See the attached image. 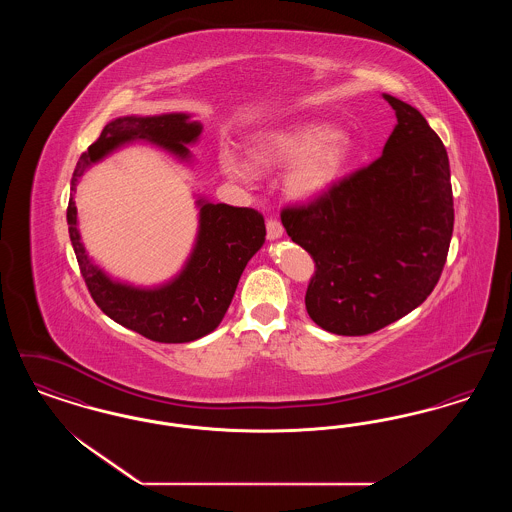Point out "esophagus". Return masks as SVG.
Returning <instances> with one entry per match:
<instances>
[{"mask_svg": "<svg viewBox=\"0 0 512 512\" xmlns=\"http://www.w3.org/2000/svg\"><path fill=\"white\" fill-rule=\"evenodd\" d=\"M284 234V226L280 224V220H267V236L268 240H278Z\"/></svg>", "mask_w": 512, "mask_h": 512, "instance_id": "obj_1", "label": "esophagus"}]
</instances>
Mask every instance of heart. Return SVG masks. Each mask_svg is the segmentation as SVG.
I'll return each mask as SVG.
<instances>
[{
    "mask_svg": "<svg viewBox=\"0 0 512 512\" xmlns=\"http://www.w3.org/2000/svg\"><path fill=\"white\" fill-rule=\"evenodd\" d=\"M353 151V142L330 124L309 122L270 134L253 147L251 155L261 167L295 163L288 174V190L295 197L311 199L324 194L340 178ZM220 169L238 182L255 178L251 165L232 151H222Z\"/></svg>",
    "mask_w": 512,
    "mask_h": 512,
    "instance_id": "obj_1",
    "label": "heart"
}]
</instances>
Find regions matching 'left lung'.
I'll list each match as a JSON object with an SVG mask.
<instances>
[{"mask_svg": "<svg viewBox=\"0 0 512 512\" xmlns=\"http://www.w3.org/2000/svg\"><path fill=\"white\" fill-rule=\"evenodd\" d=\"M384 98L397 117L384 153L280 215L315 261L307 313L338 336L378 332L424 303L453 236L445 146L420 111Z\"/></svg>", "mask_w": 512, "mask_h": 512, "instance_id": "obj_1", "label": "left lung"}]
</instances>
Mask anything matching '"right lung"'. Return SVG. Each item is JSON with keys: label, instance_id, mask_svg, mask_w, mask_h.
Wrapping results in <instances>:
<instances>
[{"label": "right lung", "instance_id": "right-lung-1", "mask_svg": "<svg viewBox=\"0 0 512 512\" xmlns=\"http://www.w3.org/2000/svg\"><path fill=\"white\" fill-rule=\"evenodd\" d=\"M199 134L201 124L190 121L184 113L115 119L105 124L98 140L80 155L71 180L69 236L88 292L107 317L159 343L194 341L219 326L247 261L265 242L263 215L249 207L199 199V234L188 265L171 284L140 290L113 282L88 259L76 228L74 190L82 172L124 142L147 140L188 159L186 144L195 142Z\"/></svg>", "mask_w": 512, "mask_h": 512}]
</instances>
